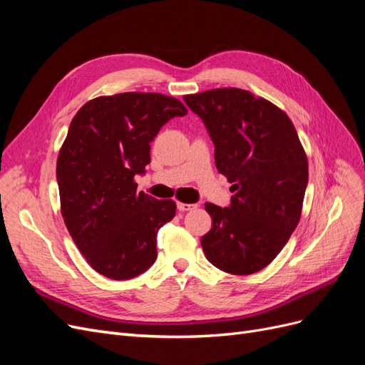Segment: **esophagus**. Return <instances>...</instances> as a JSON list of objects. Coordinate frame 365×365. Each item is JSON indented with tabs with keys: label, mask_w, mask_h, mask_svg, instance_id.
<instances>
[{
	"label": "esophagus",
	"mask_w": 365,
	"mask_h": 365,
	"mask_svg": "<svg viewBox=\"0 0 365 365\" xmlns=\"http://www.w3.org/2000/svg\"><path fill=\"white\" fill-rule=\"evenodd\" d=\"M180 212H190V210H195L197 207V204H184V202H178L176 204Z\"/></svg>",
	"instance_id": "1"
}]
</instances>
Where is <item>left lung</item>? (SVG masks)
Instances as JSON below:
<instances>
[{
	"mask_svg": "<svg viewBox=\"0 0 365 365\" xmlns=\"http://www.w3.org/2000/svg\"><path fill=\"white\" fill-rule=\"evenodd\" d=\"M215 143L219 173L231 185L228 207L205 204L212 230L205 257L220 271L257 272L275 259L302 216L307 158L282 109L239 88L184 96Z\"/></svg>",
	"mask_w": 365,
	"mask_h": 365,
	"instance_id": "1",
	"label": "left lung"
}]
</instances>
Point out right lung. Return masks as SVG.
<instances>
[{
	"mask_svg": "<svg viewBox=\"0 0 365 365\" xmlns=\"http://www.w3.org/2000/svg\"><path fill=\"white\" fill-rule=\"evenodd\" d=\"M187 108L157 93H121L86 102L61 148L56 178L61 210L86 262L113 280H129L157 259L158 230L176 204L137 192L150 163V141Z\"/></svg>",
	"mask_w": 365,
	"mask_h": 365,
	"instance_id": "add662e5",
	"label": "right lung"
}]
</instances>
